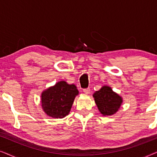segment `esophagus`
<instances>
[{
	"mask_svg": "<svg viewBox=\"0 0 157 157\" xmlns=\"http://www.w3.org/2000/svg\"><path fill=\"white\" fill-rule=\"evenodd\" d=\"M83 93H85L86 94H89L90 93V89L89 88H87V89H83Z\"/></svg>",
	"mask_w": 157,
	"mask_h": 157,
	"instance_id": "34e87169",
	"label": "esophagus"
}]
</instances>
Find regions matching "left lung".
Masks as SVG:
<instances>
[{
	"label": "left lung",
	"mask_w": 157,
	"mask_h": 157,
	"mask_svg": "<svg viewBox=\"0 0 157 157\" xmlns=\"http://www.w3.org/2000/svg\"><path fill=\"white\" fill-rule=\"evenodd\" d=\"M98 109L103 116H111L119 110L123 102L119 94L113 91L110 86H104L93 94Z\"/></svg>",
	"instance_id": "8db88e82"
}]
</instances>
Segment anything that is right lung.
<instances>
[{"label": "right lung", "instance_id": "1", "mask_svg": "<svg viewBox=\"0 0 157 157\" xmlns=\"http://www.w3.org/2000/svg\"><path fill=\"white\" fill-rule=\"evenodd\" d=\"M78 91L74 84L58 82L41 94V106L48 117L62 119L69 113Z\"/></svg>", "mask_w": 157, "mask_h": 157}]
</instances>
